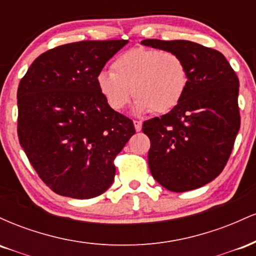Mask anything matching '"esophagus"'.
I'll return each instance as SVG.
<instances>
[{"label":"esophagus","instance_id":"34e87169","mask_svg":"<svg viewBox=\"0 0 256 256\" xmlns=\"http://www.w3.org/2000/svg\"><path fill=\"white\" fill-rule=\"evenodd\" d=\"M134 130L137 132L142 130V122H140V120H134Z\"/></svg>","mask_w":256,"mask_h":256}]
</instances>
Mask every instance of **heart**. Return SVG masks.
Masks as SVG:
<instances>
[{
    "label": "heart",
    "mask_w": 256,
    "mask_h": 256,
    "mask_svg": "<svg viewBox=\"0 0 256 256\" xmlns=\"http://www.w3.org/2000/svg\"><path fill=\"white\" fill-rule=\"evenodd\" d=\"M188 80L186 64L179 55L146 48L122 52L112 64V72L96 76L98 92L112 110H122L134 95L138 114L173 110L183 98Z\"/></svg>",
    "instance_id": "1"
}]
</instances>
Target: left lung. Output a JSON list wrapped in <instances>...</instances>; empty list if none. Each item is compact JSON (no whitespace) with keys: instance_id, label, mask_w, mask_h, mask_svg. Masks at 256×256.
I'll return each mask as SVG.
<instances>
[{"instance_id":"1","label":"left lung","mask_w":256,"mask_h":256,"mask_svg":"<svg viewBox=\"0 0 256 256\" xmlns=\"http://www.w3.org/2000/svg\"><path fill=\"white\" fill-rule=\"evenodd\" d=\"M176 52L188 68L183 98L165 116L143 122L150 140L148 164L158 184L173 192L198 189L222 173L240 126V82L224 55L190 40H144Z\"/></svg>"}]
</instances>
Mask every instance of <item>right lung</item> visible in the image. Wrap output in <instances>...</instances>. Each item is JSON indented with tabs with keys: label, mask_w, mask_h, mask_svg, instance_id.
I'll use <instances>...</instances> for the list:
<instances>
[{
	"label": "right lung",
	"mask_w": 256,
	"mask_h": 256,
	"mask_svg": "<svg viewBox=\"0 0 256 256\" xmlns=\"http://www.w3.org/2000/svg\"><path fill=\"white\" fill-rule=\"evenodd\" d=\"M128 40H82L43 52L18 88V136L54 192L92 198L110 186L113 161L134 134L132 120L106 104L96 76Z\"/></svg>",
	"instance_id": "obj_1"
}]
</instances>
